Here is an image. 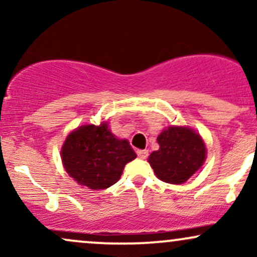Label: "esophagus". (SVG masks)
<instances>
[{"mask_svg":"<svg viewBox=\"0 0 257 257\" xmlns=\"http://www.w3.org/2000/svg\"><path fill=\"white\" fill-rule=\"evenodd\" d=\"M138 157L140 159H146L149 156V151L147 150H138Z\"/></svg>","mask_w":257,"mask_h":257,"instance_id":"34e87169","label":"esophagus"}]
</instances>
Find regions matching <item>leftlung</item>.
<instances>
[{
  "mask_svg": "<svg viewBox=\"0 0 257 257\" xmlns=\"http://www.w3.org/2000/svg\"><path fill=\"white\" fill-rule=\"evenodd\" d=\"M157 143L159 150L150 155L149 163L162 181L184 184L204 163L205 144L193 129L169 126L158 135Z\"/></svg>",
  "mask_w": 257,
  "mask_h": 257,
  "instance_id": "left-lung-1",
  "label": "left lung"
}]
</instances>
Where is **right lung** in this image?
<instances>
[{"instance_id": "obj_1", "label": "right lung", "mask_w": 257, "mask_h": 257, "mask_svg": "<svg viewBox=\"0 0 257 257\" xmlns=\"http://www.w3.org/2000/svg\"><path fill=\"white\" fill-rule=\"evenodd\" d=\"M135 158L128 140L114 137L106 122L78 126L61 147L66 173L77 184L95 191L116 184L125 164Z\"/></svg>"}]
</instances>
